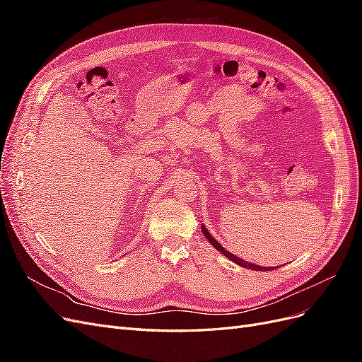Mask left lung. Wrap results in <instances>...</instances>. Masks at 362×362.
I'll return each mask as SVG.
<instances>
[{
    "mask_svg": "<svg viewBox=\"0 0 362 362\" xmlns=\"http://www.w3.org/2000/svg\"><path fill=\"white\" fill-rule=\"evenodd\" d=\"M201 229H202V233H204V235L206 237V240L208 242H210L218 252H222V254L226 257V258H229L231 261H234L235 264H238V266H242V267H246V269H252V270H258V272H269V270H275L276 267H261V266H257V264H252V262H247V261H245V259H242V258H238V257H235L234 254H231V252H228L221 243H217L216 240H214V237H211L210 235V233H208V229L202 225L201 226Z\"/></svg>",
    "mask_w": 362,
    "mask_h": 362,
    "instance_id": "1",
    "label": "left lung"
}]
</instances>
